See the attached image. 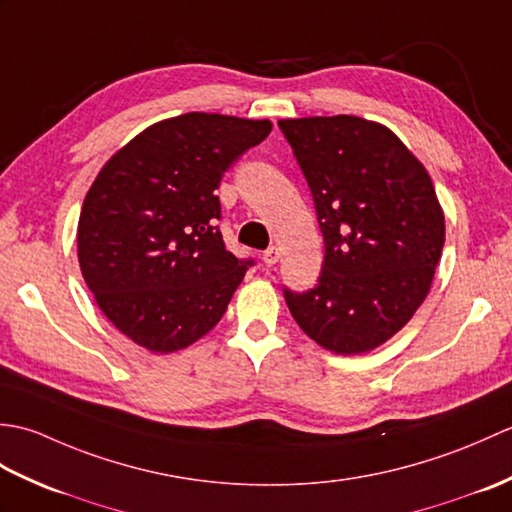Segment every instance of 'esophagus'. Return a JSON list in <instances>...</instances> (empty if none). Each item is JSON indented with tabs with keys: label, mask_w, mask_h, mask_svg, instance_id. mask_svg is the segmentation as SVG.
I'll return each instance as SVG.
<instances>
[{
	"label": "esophagus",
	"mask_w": 512,
	"mask_h": 512,
	"mask_svg": "<svg viewBox=\"0 0 512 512\" xmlns=\"http://www.w3.org/2000/svg\"><path fill=\"white\" fill-rule=\"evenodd\" d=\"M262 262H264L266 266H275V264L279 262V250H277L275 246L266 248L264 253H262Z\"/></svg>",
	"instance_id": "obj_1"
}]
</instances>
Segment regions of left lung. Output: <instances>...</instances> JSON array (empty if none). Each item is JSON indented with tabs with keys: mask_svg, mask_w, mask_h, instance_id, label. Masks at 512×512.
Returning <instances> with one entry per match:
<instances>
[{
	"mask_svg": "<svg viewBox=\"0 0 512 512\" xmlns=\"http://www.w3.org/2000/svg\"><path fill=\"white\" fill-rule=\"evenodd\" d=\"M279 129L308 180L325 242L317 286L284 288L290 314L325 350H374L431 288L444 246L433 182L394 132L365 118H288Z\"/></svg>",
	"mask_w": 512,
	"mask_h": 512,
	"instance_id": "8db88e82",
	"label": "left lung"
}]
</instances>
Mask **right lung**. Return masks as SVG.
I'll return each mask as SVG.
<instances>
[{
  "instance_id": "1",
  "label": "right lung",
  "mask_w": 512,
  "mask_h": 512,
  "mask_svg": "<svg viewBox=\"0 0 512 512\" xmlns=\"http://www.w3.org/2000/svg\"><path fill=\"white\" fill-rule=\"evenodd\" d=\"M270 129L204 112L167 118L116 151L85 195L83 279L105 317L145 350L169 354L202 339L253 266L224 246L215 189Z\"/></svg>"
}]
</instances>
